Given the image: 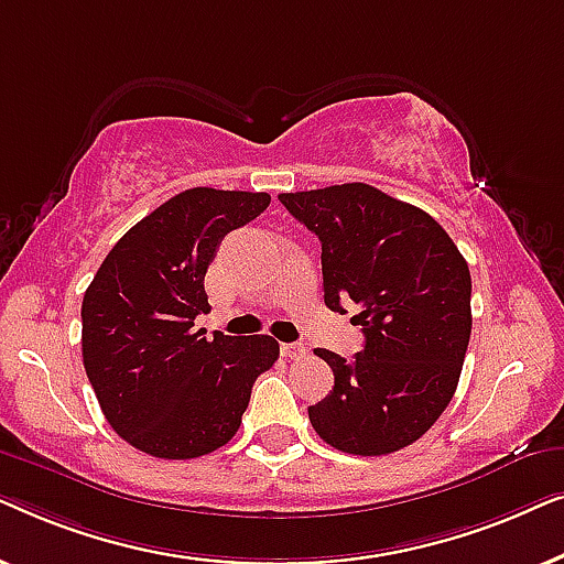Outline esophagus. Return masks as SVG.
I'll list each match as a JSON object with an SVG mask.
<instances>
[{"instance_id":"1","label":"esophagus","mask_w":564,"mask_h":564,"mask_svg":"<svg viewBox=\"0 0 564 564\" xmlns=\"http://www.w3.org/2000/svg\"><path fill=\"white\" fill-rule=\"evenodd\" d=\"M280 351H282L284 359H300V357H305V354H307V346H303V344H282Z\"/></svg>"}]
</instances>
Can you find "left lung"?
Returning <instances> with one entry per match:
<instances>
[{"label":"left lung","instance_id":"left-lung-1","mask_svg":"<svg viewBox=\"0 0 564 564\" xmlns=\"http://www.w3.org/2000/svg\"><path fill=\"white\" fill-rule=\"evenodd\" d=\"M280 203L318 236L326 305H361L357 357L315 349L334 369L330 395L307 408L315 434L359 457L403 449L457 390L473 330L467 261L429 213L369 184L284 192Z\"/></svg>","mask_w":564,"mask_h":564}]
</instances>
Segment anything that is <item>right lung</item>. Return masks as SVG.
<instances>
[{"mask_svg": "<svg viewBox=\"0 0 564 564\" xmlns=\"http://www.w3.org/2000/svg\"><path fill=\"white\" fill-rule=\"evenodd\" d=\"M269 203L267 192L184 189L112 246L84 292V369L107 423L135 449L159 459L220 449L280 357L272 336L195 330L220 241Z\"/></svg>", "mask_w": 564, "mask_h": 564, "instance_id": "1", "label": "right lung"}]
</instances>
